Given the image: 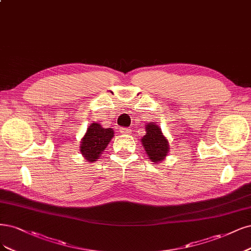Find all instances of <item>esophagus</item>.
Instances as JSON below:
<instances>
[{
    "label": "esophagus",
    "instance_id": "esophagus-1",
    "mask_svg": "<svg viewBox=\"0 0 251 251\" xmlns=\"http://www.w3.org/2000/svg\"><path fill=\"white\" fill-rule=\"evenodd\" d=\"M120 133L124 134V135H129L132 133V129L128 128V127H122V128H120Z\"/></svg>",
    "mask_w": 251,
    "mask_h": 251
}]
</instances>
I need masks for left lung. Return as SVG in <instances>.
Returning a JSON list of instances; mask_svg holds the SVG:
<instances>
[{"mask_svg": "<svg viewBox=\"0 0 251 251\" xmlns=\"http://www.w3.org/2000/svg\"><path fill=\"white\" fill-rule=\"evenodd\" d=\"M146 134L142 138V145L146 153L152 162L159 163L164 160L169 151V144L165 137L163 136L161 128L151 123L145 127Z\"/></svg>", "mask_w": 251, "mask_h": 251, "instance_id": "left-lung-1", "label": "left lung"}]
</instances>
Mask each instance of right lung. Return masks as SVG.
<instances>
[{
  "mask_svg": "<svg viewBox=\"0 0 251 251\" xmlns=\"http://www.w3.org/2000/svg\"><path fill=\"white\" fill-rule=\"evenodd\" d=\"M112 128H103L99 124H91L81 141V152L88 162L97 161L113 137Z\"/></svg>",
  "mask_w": 251,
  "mask_h": 251,
  "instance_id": "obj_1",
  "label": "right lung"
}]
</instances>
